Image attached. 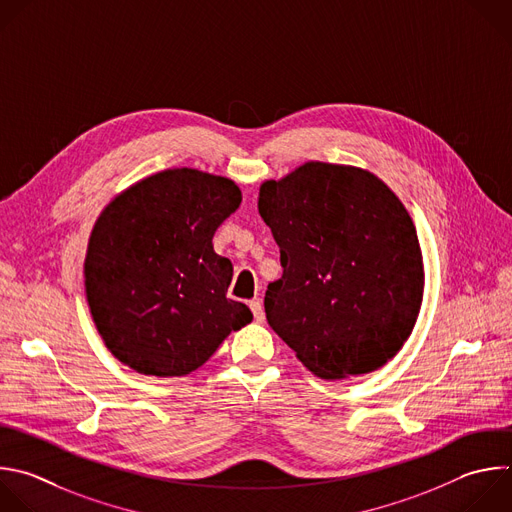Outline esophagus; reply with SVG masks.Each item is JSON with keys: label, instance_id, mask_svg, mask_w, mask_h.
Masks as SVG:
<instances>
[{"label": "esophagus", "instance_id": "obj_1", "mask_svg": "<svg viewBox=\"0 0 512 512\" xmlns=\"http://www.w3.org/2000/svg\"><path fill=\"white\" fill-rule=\"evenodd\" d=\"M249 307H251V311H253V317H255V321L263 323V321H265V309H263V301H261V299H253V301L249 303Z\"/></svg>", "mask_w": 512, "mask_h": 512}]
</instances>
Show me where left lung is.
Segmentation results:
<instances>
[{"label":"left lung","instance_id":"1","mask_svg":"<svg viewBox=\"0 0 512 512\" xmlns=\"http://www.w3.org/2000/svg\"><path fill=\"white\" fill-rule=\"evenodd\" d=\"M259 213L279 245L269 325L315 376L368 374L410 337L424 269L416 227L398 197L362 168L307 162L267 181Z\"/></svg>","mask_w":512,"mask_h":512}]
</instances>
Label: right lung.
Returning <instances> with one entry per match:
<instances>
[{
	"label": "right lung",
	"mask_w": 512,
	"mask_h": 512,
	"mask_svg": "<svg viewBox=\"0 0 512 512\" xmlns=\"http://www.w3.org/2000/svg\"><path fill=\"white\" fill-rule=\"evenodd\" d=\"M239 187L195 168L152 175L116 197L94 225L86 297L106 348L132 370L170 378L201 368L253 319L227 299L233 265L213 251Z\"/></svg>",
	"instance_id": "add662e5"
}]
</instances>
